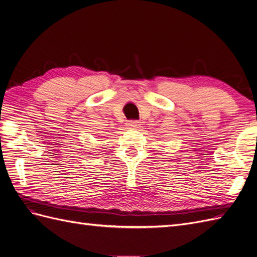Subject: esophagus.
Instances as JSON below:
<instances>
[{"instance_id": "1", "label": "esophagus", "mask_w": 257, "mask_h": 257, "mask_svg": "<svg viewBox=\"0 0 257 257\" xmlns=\"http://www.w3.org/2000/svg\"><path fill=\"white\" fill-rule=\"evenodd\" d=\"M139 125H141V124H139L138 121H130V122L127 123V126H128L130 128H138Z\"/></svg>"}]
</instances>
